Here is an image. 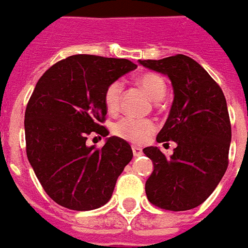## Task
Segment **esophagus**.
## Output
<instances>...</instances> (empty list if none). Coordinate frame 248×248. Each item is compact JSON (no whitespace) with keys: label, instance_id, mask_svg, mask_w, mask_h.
<instances>
[{"label":"esophagus","instance_id":"obj_1","mask_svg":"<svg viewBox=\"0 0 248 248\" xmlns=\"http://www.w3.org/2000/svg\"><path fill=\"white\" fill-rule=\"evenodd\" d=\"M133 154H134V157H138V155H141L142 154V149L138 148V146H133Z\"/></svg>","mask_w":248,"mask_h":248}]
</instances>
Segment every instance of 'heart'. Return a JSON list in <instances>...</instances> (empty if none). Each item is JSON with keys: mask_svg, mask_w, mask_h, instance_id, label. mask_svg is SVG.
<instances>
[{"mask_svg": "<svg viewBox=\"0 0 248 248\" xmlns=\"http://www.w3.org/2000/svg\"><path fill=\"white\" fill-rule=\"evenodd\" d=\"M138 83L146 94L154 100H160L166 93L165 80L157 74L146 72L138 78ZM122 94L121 80H114L107 86L105 91V106L108 111H117L119 107V100ZM155 130V124L150 119H136L124 117L115 122L112 126V133L124 141L131 143H142L148 141Z\"/></svg>", "mask_w": 248, "mask_h": 248, "instance_id": "1", "label": "heart"}]
</instances>
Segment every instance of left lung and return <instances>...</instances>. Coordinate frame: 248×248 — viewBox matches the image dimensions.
<instances>
[{"label": "left lung", "instance_id": "1", "mask_svg": "<svg viewBox=\"0 0 248 248\" xmlns=\"http://www.w3.org/2000/svg\"><path fill=\"white\" fill-rule=\"evenodd\" d=\"M138 62L168 76L174 93L157 142L174 141L177 146L169 158L157 146L143 149L154 165L145 184L146 196L168 211L196 208L214 192L228 166L231 124L224 94L189 56Z\"/></svg>", "mask_w": 248, "mask_h": 248}]
</instances>
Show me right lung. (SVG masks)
<instances>
[{"mask_svg":"<svg viewBox=\"0 0 248 248\" xmlns=\"http://www.w3.org/2000/svg\"><path fill=\"white\" fill-rule=\"evenodd\" d=\"M137 64L127 59L74 55L39 79L25 110L27 155L40 184L59 205L90 211L111 199L133 150L119 137L102 149L87 146L93 133L108 136L102 124L107 86Z\"/></svg>","mask_w":248,"mask_h":248,"instance_id":"right-lung-1","label":"right lung"}]
</instances>
